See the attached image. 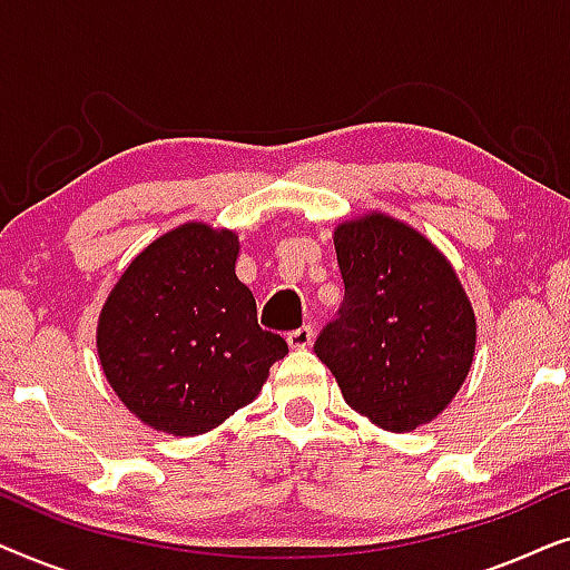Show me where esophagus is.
Segmentation results:
<instances>
[{
	"label": "esophagus",
	"mask_w": 570,
	"mask_h": 570,
	"mask_svg": "<svg viewBox=\"0 0 570 570\" xmlns=\"http://www.w3.org/2000/svg\"><path fill=\"white\" fill-rule=\"evenodd\" d=\"M314 342V330L311 326H298V330L287 332V345L293 350H306Z\"/></svg>",
	"instance_id": "esophagus-1"
}]
</instances>
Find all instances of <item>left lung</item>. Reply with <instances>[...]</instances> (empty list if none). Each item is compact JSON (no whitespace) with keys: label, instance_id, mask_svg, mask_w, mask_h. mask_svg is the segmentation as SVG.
Wrapping results in <instances>:
<instances>
[{"label":"left lung","instance_id":"8db88e82","mask_svg":"<svg viewBox=\"0 0 570 570\" xmlns=\"http://www.w3.org/2000/svg\"><path fill=\"white\" fill-rule=\"evenodd\" d=\"M345 298L314 353L350 407L394 433L431 423L464 384L474 311L431 240L386 215L334 230Z\"/></svg>","mask_w":570,"mask_h":570}]
</instances>
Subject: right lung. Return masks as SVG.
Listing matches in <instances>:
<instances>
[{
  "instance_id": "right-lung-1",
  "label": "right lung",
  "mask_w": 570,
  "mask_h": 570,
  "mask_svg": "<svg viewBox=\"0 0 570 570\" xmlns=\"http://www.w3.org/2000/svg\"><path fill=\"white\" fill-rule=\"evenodd\" d=\"M238 236L186 223L129 264L98 322L108 384L155 431H213L259 394L287 342L236 277Z\"/></svg>"
}]
</instances>
